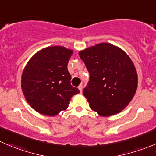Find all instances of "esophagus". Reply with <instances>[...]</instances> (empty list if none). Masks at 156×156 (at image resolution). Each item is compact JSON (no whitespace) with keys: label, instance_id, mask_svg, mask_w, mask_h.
I'll use <instances>...</instances> for the list:
<instances>
[{"label":"esophagus","instance_id":"esophagus-1","mask_svg":"<svg viewBox=\"0 0 156 156\" xmlns=\"http://www.w3.org/2000/svg\"><path fill=\"white\" fill-rule=\"evenodd\" d=\"M78 89H79L80 92H82V89H83V86H82V84H80V85L78 86Z\"/></svg>","mask_w":156,"mask_h":156}]
</instances>
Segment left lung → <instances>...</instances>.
Wrapping results in <instances>:
<instances>
[{
    "instance_id": "left-lung-1",
    "label": "left lung",
    "mask_w": 156,
    "mask_h": 156,
    "mask_svg": "<svg viewBox=\"0 0 156 156\" xmlns=\"http://www.w3.org/2000/svg\"><path fill=\"white\" fill-rule=\"evenodd\" d=\"M90 79L83 90L90 109L109 116L126 108L138 85L136 69L129 55L118 46L101 43L78 52Z\"/></svg>"
}]
</instances>
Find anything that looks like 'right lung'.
Here are the masks:
<instances>
[{"label": "right lung", "mask_w": 156, "mask_h": 156, "mask_svg": "<svg viewBox=\"0 0 156 156\" xmlns=\"http://www.w3.org/2000/svg\"><path fill=\"white\" fill-rule=\"evenodd\" d=\"M73 50L60 46L44 48L32 56L21 76V88L33 109L55 116L66 110L72 96L80 93L71 84L68 62Z\"/></svg>", "instance_id": "add662e5"}]
</instances>
